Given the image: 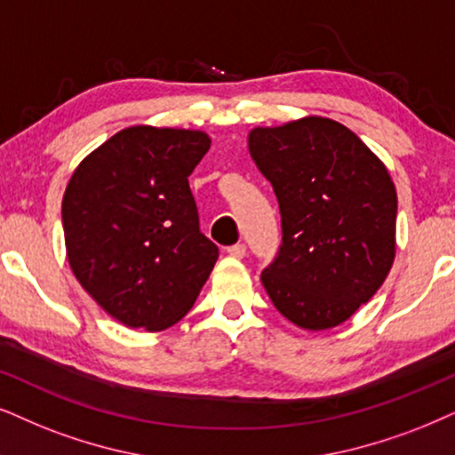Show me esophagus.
Instances as JSON below:
<instances>
[{
    "label": "esophagus",
    "mask_w": 455,
    "mask_h": 455,
    "mask_svg": "<svg viewBox=\"0 0 455 455\" xmlns=\"http://www.w3.org/2000/svg\"><path fill=\"white\" fill-rule=\"evenodd\" d=\"M228 256H233V258H243L245 256V245L243 243H235V245H231L228 247Z\"/></svg>",
    "instance_id": "obj_1"
}]
</instances>
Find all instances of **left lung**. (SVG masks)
<instances>
[{
  "instance_id": "1",
  "label": "left lung",
  "mask_w": 455,
  "mask_h": 455,
  "mask_svg": "<svg viewBox=\"0 0 455 455\" xmlns=\"http://www.w3.org/2000/svg\"><path fill=\"white\" fill-rule=\"evenodd\" d=\"M250 155L273 185L281 247L260 279L302 330H330L380 290L395 260L396 191L388 170L347 125L304 117L254 128Z\"/></svg>"
}]
</instances>
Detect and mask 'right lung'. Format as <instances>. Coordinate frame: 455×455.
<instances>
[{
	"mask_svg": "<svg viewBox=\"0 0 455 455\" xmlns=\"http://www.w3.org/2000/svg\"><path fill=\"white\" fill-rule=\"evenodd\" d=\"M197 130L134 125L68 180L62 228L73 275L111 317L161 331L191 310L218 260L188 176L210 148Z\"/></svg>",
	"mask_w": 455,
	"mask_h": 455,
	"instance_id": "1",
	"label": "right lung"
}]
</instances>
